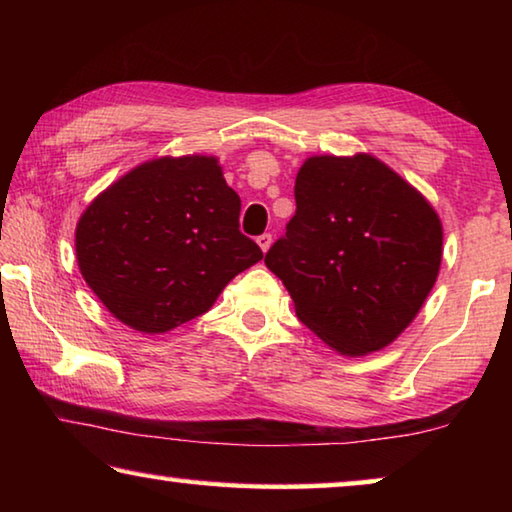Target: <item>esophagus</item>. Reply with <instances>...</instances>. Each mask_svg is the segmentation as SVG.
Returning a JSON list of instances; mask_svg holds the SVG:
<instances>
[{"instance_id": "1", "label": "esophagus", "mask_w": 512, "mask_h": 512, "mask_svg": "<svg viewBox=\"0 0 512 512\" xmlns=\"http://www.w3.org/2000/svg\"><path fill=\"white\" fill-rule=\"evenodd\" d=\"M271 244H273V237H271V235H259V237H257V246L262 248L264 253H266L268 248H271Z\"/></svg>"}]
</instances>
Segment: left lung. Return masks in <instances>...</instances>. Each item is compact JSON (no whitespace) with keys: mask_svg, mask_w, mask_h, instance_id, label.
Here are the masks:
<instances>
[{"mask_svg":"<svg viewBox=\"0 0 512 512\" xmlns=\"http://www.w3.org/2000/svg\"><path fill=\"white\" fill-rule=\"evenodd\" d=\"M443 259V223L418 189L368 153L314 155L296 214L264 264L300 323L345 357L391 345L418 316Z\"/></svg>","mask_w":512,"mask_h":512,"instance_id":"left-lung-1","label":"left lung"}]
</instances>
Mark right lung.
<instances>
[{
    "mask_svg": "<svg viewBox=\"0 0 512 512\" xmlns=\"http://www.w3.org/2000/svg\"><path fill=\"white\" fill-rule=\"evenodd\" d=\"M241 198L212 155L140 164L81 214L76 259L112 316L162 334L214 305L264 257L239 230Z\"/></svg>",
    "mask_w": 512,
    "mask_h": 512,
    "instance_id": "add662e5",
    "label": "right lung"
}]
</instances>
